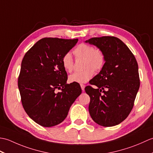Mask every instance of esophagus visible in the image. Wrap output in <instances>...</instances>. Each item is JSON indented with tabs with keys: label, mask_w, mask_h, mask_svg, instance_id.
<instances>
[{
	"label": "esophagus",
	"mask_w": 153,
	"mask_h": 153,
	"mask_svg": "<svg viewBox=\"0 0 153 153\" xmlns=\"http://www.w3.org/2000/svg\"><path fill=\"white\" fill-rule=\"evenodd\" d=\"M81 88H82V91H85V85H84V84H81Z\"/></svg>",
	"instance_id": "obj_1"
}]
</instances>
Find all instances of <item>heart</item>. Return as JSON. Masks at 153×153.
I'll list each match as a JSON object with an SVG mask.
<instances>
[{
    "instance_id": "b5f03b06",
    "label": "heart",
    "mask_w": 153,
    "mask_h": 153,
    "mask_svg": "<svg viewBox=\"0 0 153 153\" xmlns=\"http://www.w3.org/2000/svg\"><path fill=\"white\" fill-rule=\"evenodd\" d=\"M74 54L77 58H83V71H76L69 76L70 82L85 83L92 78L95 71H99L103 67L105 62V56L103 52L99 48H94L91 45L82 43L79 45L74 51ZM63 67L67 71H71L74 68V60L70 53L64 55L62 59Z\"/></svg>"
}]
</instances>
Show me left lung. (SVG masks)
Instances as JSON below:
<instances>
[{
  "label": "left lung",
  "mask_w": 153,
  "mask_h": 153,
  "mask_svg": "<svg viewBox=\"0 0 153 153\" xmlns=\"http://www.w3.org/2000/svg\"><path fill=\"white\" fill-rule=\"evenodd\" d=\"M85 43L95 45L105 56L101 70L90 81V84L97 87L85 88L90 97V116L100 126H116L131 111L139 89L137 60L126 45L117 37H93Z\"/></svg>",
  "instance_id": "obj_1"
}]
</instances>
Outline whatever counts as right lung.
Here are the masks:
<instances>
[{
	"mask_svg": "<svg viewBox=\"0 0 153 153\" xmlns=\"http://www.w3.org/2000/svg\"><path fill=\"white\" fill-rule=\"evenodd\" d=\"M78 41L43 38L23 58L18 77L22 105L30 118L43 127L59 124L82 93L79 83L67 84L62 59ZM56 89L61 92L56 93Z\"/></svg>",
	"mask_w": 153,
	"mask_h": 153,
	"instance_id": "add662e5",
	"label": "right lung"
}]
</instances>
